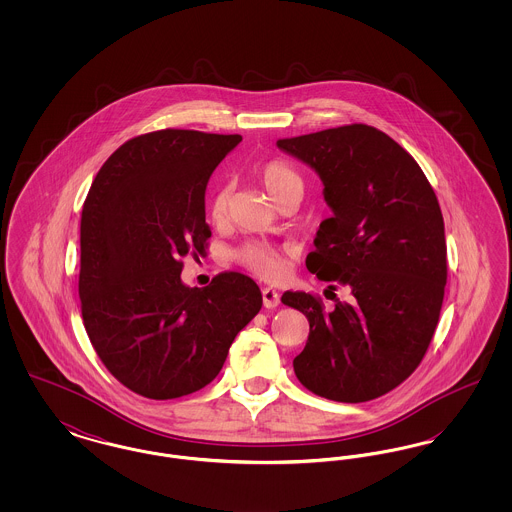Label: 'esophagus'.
Returning <instances> with one entry per match:
<instances>
[{
    "label": "esophagus",
    "instance_id": "34e87169",
    "mask_svg": "<svg viewBox=\"0 0 512 512\" xmlns=\"http://www.w3.org/2000/svg\"><path fill=\"white\" fill-rule=\"evenodd\" d=\"M263 305L267 307V309H274V307H278V303H280V295L276 290H272V288H263Z\"/></svg>",
    "mask_w": 512,
    "mask_h": 512
}]
</instances>
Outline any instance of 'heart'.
<instances>
[{
	"label": "heart",
	"mask_w": 512,
	"mask_h": 512,
	"mask_svg": "<svg viewBox=\"0 0 512 512\" xmlns=\"http://www.w3.org/2000/svg\"><path fill=\"white\" fill-rule=\"evenodd\" d=\"M257 178L263 182L268 194L280 205L282 201L295 199L299 201L305 192V178L297 167L284 159H268L257 165ZM232 205V186L228 182H220L209 199V217L213 222H224L230 217ZM232 259L249 270L253 276L263 280H278L284 276L288 267V249L280 245L268 244L261 240L244 242L234 249Z\"/></svg>",
	"instance_id": "1"
}]
</instances>
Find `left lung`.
Returning <instances> with one entry per match:
<instances>
[{
  "label": "left lung",
  "instance_id": "left-lung-1",
  "mask_svg": "<svg viewBox=\"0 0 512 512\" xmlns=\"http://www.w3.org/2000/svg\"><path fill=\"white\" fill-rule=\"evenodd\" d=\"M324 182L334 215L322 220L305 265L351 290L324 309L317 293L286 292L282 303L309 320L293 359L297 380L341 403L376 399L422 363L447 284V245L438 197L413 155L363 122L278 140Z\"/></svg>",
  "mask_w": 512,
  "mask_h": 512
}]
</instances>
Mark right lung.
<instances>
[{"label": "right lung", "mask_w": 512, "mask_h": 512, "mask_svg": "<svg viewBox=\"0 0 512 512\" xmlns=\"http://www.w3.org/2000/svg\"><path fill=\"white\" fill-rule=\"evenodd\" d=\"M240 134L163 128L124 142L99 169L80 220L78 295L105 368L147 399L211 384L263 295L226 270L205 288L180 280L184 257L205 255L209 176Z\"/></svg>", "instance_id": "1"}]
</instances>
